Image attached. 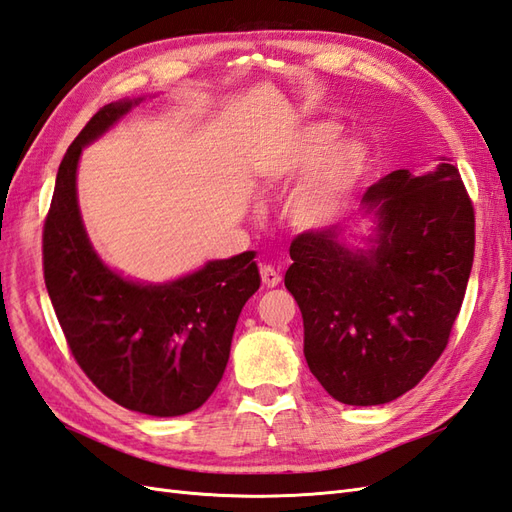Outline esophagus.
Here are the masks:
<instances>
[{"instance_id": "34e87169", "label": "esophagus", "mask_w": 512, "mask_h": 512, "mask_svg": "<svg viewBox=\"0 0 512 512\" xmlns=\"http://www.w3.org/2000/svg\"><path fill=\"white\" fill-rule=\"evenodd\" d=\"M260 278H262V284L265 286H269V288H273V286H278L280 284V273L275 271L271 265H262L260 267Z\"/></svg>"}]
</instances>
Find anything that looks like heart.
Wrapping results in <instances>:
<instances>
[{
    "label": "heart",
    "mask_w": 512,
    "mask_h": 512,
    "mask_svg": "<svg viewBox=\"0 0 512 512\" xmlns=\"http://www.w3.org/2000/svg\"><path fill=\"white\" fill-rule=\"evenodd\" d=\"M338 142V124L314 122L288 153L267 165L265 181L273 187H286L316 170L288 200V222L299 230L314 232L334 224L370 168L364 142Z\"/></svg>",
    "instance_id": "b5f03b06"
}]
</instances>
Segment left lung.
Here are the masks:
<instances>
[{"label": "left lung", "instance_id": "1", "mask_svg": "<svg viewBox=\"0 0 512 512\" xmlns=\"http://www.w3.org/2000/svg\"><path fill=\"white\" fill-rule=\"evenodd\" d=\"M375 234L342 243V228L290 243L284 284L303 316L312 375L344 405H383L416 388L444 353L474 262V206L459 170H396L368 187Z\"/></svg>", "mask_w": 512, "mask_h": 512}]
</instances>
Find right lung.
I'll use <instances>...</instances> for the list:
<instances>
[{
    "instance_id": "1",
    "label": "right lung",
    "mask_w": 512,
    "mask_h": 512,
    "mask_svg": "<svg viewBox=\"0 0 512 512\" xmlns=\"http://www.w3.org/2000/svg\"><path fill=\"white\" fill-rule=\"evenodd\" d=\"M144 99L96 112L60 163L43 232L45 284L77 364L114 403L172 418L222 381L239 314L258 286L256 252L209 260L163 284L135 282L94 252L77 202L81 150Z\"/></svg>"
}]
</instances>
